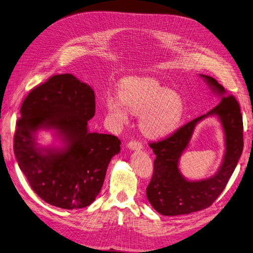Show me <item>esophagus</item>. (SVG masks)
<instances>
[{"instance_id": "34e87169", "label": "esophagus", "mask_w": 253, "mask_h": 253, "mask_svg": "<svg viewBox=\"0 0 253 253\" xmlns=\"http://www.w3.org/2000/svg\"><path fill=\"white\" fill-rule=\"evenodd\" d=\"M127 147L130 149V150H133V151H136V150H141L143 148V145L141 142L139 141H136V140H131L127 143Z\"/></svg>"}]
</instances>
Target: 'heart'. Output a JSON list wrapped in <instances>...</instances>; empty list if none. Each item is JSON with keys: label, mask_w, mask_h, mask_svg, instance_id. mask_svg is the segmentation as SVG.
Instances as JSON below:
<instances>
[{"label": "heart", "mask_w": 253, "mask_h": 253, "mask_svg": "<svg viewBox=\"0 0 253 253\" xmlns=\"http://www.w3.org/2000/svg\"><path fill=\"white\" fill-rule=\"evenodd\" d=\"M120 97L105 100L110 117L118 125L129 121V112L140 116V129L152 138L162 137L173 131L182 116L183 104L176 92L166 89L151 78L127 80L120 88Z\"/></svg>", "instance_id": "b5f03b06"}]
</instances>
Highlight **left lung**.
Listing matches in <instances>:
<instances>
[{
	"label": "left lung",
	"mask_w": 253,
	"mask_h": 253,
	"mask_svg": "<svg viewBox=\"0 0 253 253\" xmlns=\"http://www.w3.org/2000/svg\"><path fill=\"white\" fill-rule=\"evenodd\" d=\"M213 91L223 95L220 102L207 114L198 117L165 138L150 142L156 159L154 173L147 188V197L155 210L163 215H181L205 209L227 187L243 151V120L237 99L227 95L224 88L210 76L201 75ZM219 116L226 135L224 162L213 177L189 182L178 169V159L187 146L196 123L207 115Z\"/></svg>",
	"instance_id": "1"
}]
</instances>
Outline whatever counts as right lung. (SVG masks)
<instances>
[{
    "label": "right lung",
    "mask_w": 253,
    "mask_h": 253,
    "mask_svg": "<svg viewBox=\"0 0 253 253\" xmlns=\"http://www.w3.org/2000/svg\"><path fill=\"white\" fill-rule=\"evenodd\" d=\"M94 114V91L72 74L50 77L24 98L13 149L33 191L46 203L63 209L84 208L99 194L121 141L112 134L88 131L87 123ZM40 127L57 129L66 148H38L33 133Z\"/></svg>",
    "instance_id": "add662e5"
}]
</instances>
